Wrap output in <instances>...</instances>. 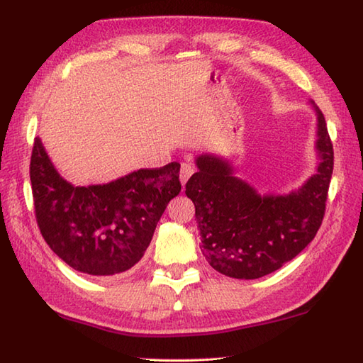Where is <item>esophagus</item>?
Masks as SVG:
<instances>
[{"label": "esophagus", "mask_w": 363, "mask_h": 363, "mask_svg": "<svg viewBox=\"0 0 363 363\" xmlns=\"http://www.w3.org/2000/svg\"><path fill=\"white\" fill-rule=\"evenodd\" d=\"M194 174V167H192L189 162H183L182 164V169H180V182L184 186L186 184V182L189 180V177Z\"/></svg>", "instance_id": "esophagus-1"}]
</instances>
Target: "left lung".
<instances>
[{
  "mask_svg": "<svg viewBox=\"0 0 363 363\" xmlns=\"http://www.w3.org/2000/svg\"><path fill=\"white\" fill-rule=\"evenodd\" d=\"M315 174L285 194L258 192L236 177L230 160L218 153L196 157L199 171L186 183L201 230V250L220 274L258 279L293 260L323 223L328 189L334 171V149L324 116L315 103Z\"/></svg>",
  "mask_w": 363,
  "mask_h": 363,
  "instance_id": "left-lung-1",
  "label": "left lung"
}]
</instances>
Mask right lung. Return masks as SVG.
<instances>
[{"instance_id": "obj_1", "label": "right lung", "mask_w": 363, "mask_h": 363, "mask_svg": "<svg viewBox=\"0 0 363 363\" xmlns=\"http://www.w3.org/2000/svg\"><path fill=\"white\" fill-rule=\"evenodd\" d=\"M180 164L139 169L105 184L75 186L56 171L40 138L31 157L37 224L50 249L89 276H114L144 257L167 203L179 196Z\"/></svg>"}]
</instances>
